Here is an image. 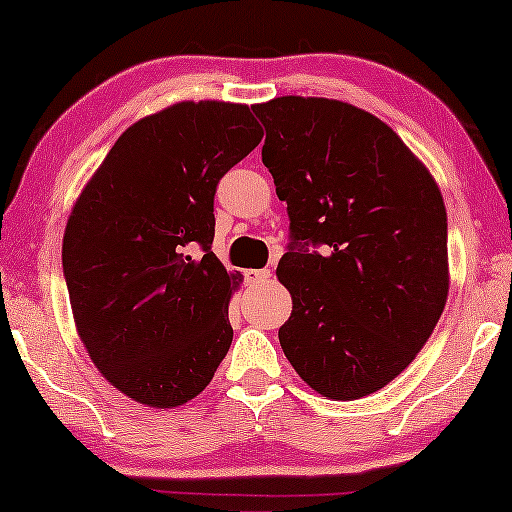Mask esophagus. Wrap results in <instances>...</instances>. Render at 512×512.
I'll use <instances>...</instances> for the list:
<instances>
[{
  "label": "esophagus",
  "instance_id": "34e87169",
  "mask_svg": "<svg viewBox=\"0 0 512 512\" xmlns=\"http://www.w3.org/2000/svg\"><path fill=\"white\" fill-rule=\"evenodd\" d=\"M244 277H247L249 284H263L265 279L270 277V270L268 268H263V270H247V275H244Z\"/></svg>",
  "mask_w": 512,
  "mask_h": 512
}]
</instances>
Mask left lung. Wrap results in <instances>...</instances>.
Wrapping results in <instances>:
<instances>
[{"label": "left lung", "instance_id": "obj_1", "mask_svg": "<svg viewBox=\"0 0 512 512\" xmlns=\"http://www.w3.org/2000/svg\"><path fill=\"white\" fill-rule=\"evenodd\" d=\"M251 109L265 125L263 165L291 221L277 277L293 310L279 345L317 394H373L410 366L445 310L443 195L368 111L298 95ZM307 243L327 251L307 255Z\"/></svg>", "mask_w": 512, "mask_h": 512}]
</instances>
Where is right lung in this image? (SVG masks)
<instances>
[{
    "label": "right lung",
    "instance_id": "1",
    "mask_svg": "<svg viewBox=\"0 0 512 512\" xmlns=\"http://www.w3.org/2000/svg\"><path fill=\"white\" fill-rule=\"evenodd\" d=\"M261 139L247 104H172L130 125L74 202L62 270L76 331L132 401L184 405L228 354L242 275L212 251L214 193Z\"/></svg>",
    "mask_w": 512,
    "mask_h": 512
}]
</instances>
